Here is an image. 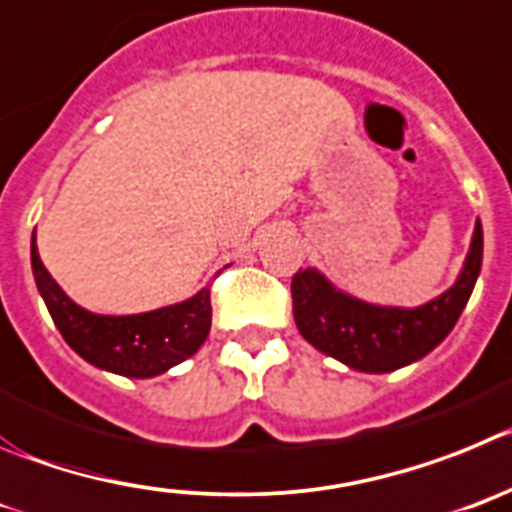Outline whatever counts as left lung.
Here are the masks:
<instances>
[{"instance_id":"left-lung-1","label":"left lung","mask_w":512,"mask_h":512,"mask_svg":"<svg viewBox=\"0 0 512 512\" xmlns=\"http://www.w3.org/2000/svg\"><path fill=\"white\" fill-rule=\"evenodd\" d=\"M482 267L477 222L459 280L418 308L370 306L336 290L316 270H298L290 283L293 319L308 344L359 372H393L426 357L454 329Z\"/></svg>"}]
</instances>
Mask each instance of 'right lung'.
Wrapping results in <instances>:
<instances>
[{
  "label": "right lung",
  "instance_id": "right-lung-1",
  "mask_svg": "<svg viewBox=\"0 0 512 512\" xmlns=\"http://www.w3.org/2000/svg\"><path fill=\"white\" fill-rule=\"evenodd\" d=\"M32 273L55 326L76 354L124 377H155L199 352L211 329V290L137 316L84 311L50 278L32 234Z\"/></svg>",
  "mask_w": 512,
  "mask_h": 512
}]
</instances>
